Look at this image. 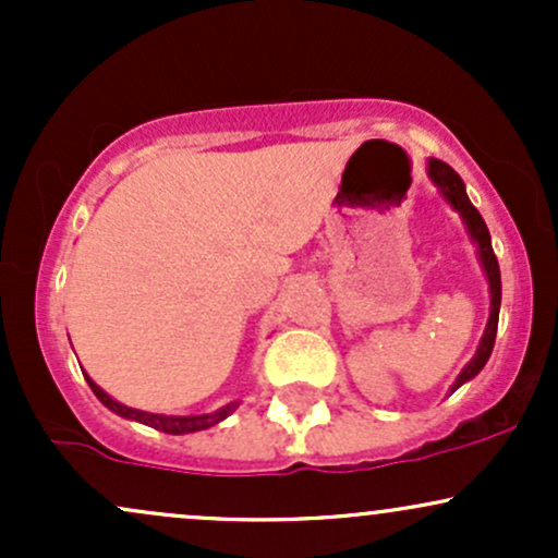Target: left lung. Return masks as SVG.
I'll use <instances>...</instances> for the list:
<instances>
[{"label":"left lung","instance_id":"8db88e82","mask_svg":"<svg viewBox=\"0 0 558 558\" xmlns=\"http://www.w3.org/2000/svg\"><path fill=\"white\" fill-rule=\"evenodd\" d=\"M430 178H433V183L444 191V196L451 202V207L464 217L466 228H470V235L475 239L477 248H480V259H483L485 275H488V283H490L488 328H485V332H483V341H480L477 354L472 356V362L466 364V367L462 369V375H459L457 383L451 386V390H457L459 386H464L466 380H472V377H475L480 369L485 367V362L490 360V351H493V343H496V330H498V310H501V270H498V259H496V254H493L488 226H485L483 215L477 213L475 204H472L470 196H466L464 183H462V178L457 175V170L448 168V165L440 162V159H430Z\"/></svg>","mask_w":558,"mask_h":558}]
</instances>
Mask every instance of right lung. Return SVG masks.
<instances>
[{"label": "right lung", "instance_id": "obj_1", "mask_svg": "<svg viewBox=\"0 0 558 558\" xmlns=\"http://www.w3.org/2000/svg\"><path fill=\"white\" fill-rule=\"evenodd\" d=\"M86 380H88V386H92L96 399L105 403L107 409H112L114 414H120V417H128V420H136V422H141V425H149V427H155V430H162L168 435H185V433L207 430V427H213V425H217V422H222L230 412H233L235 407H239V403H226V407L217 409V412H213V414H191V417H165V414H149V412H141V409L125 407V403H118L114 399H110L105 390L96 386L92 377H86Z\"/></svg>", "mask_w": 558, "mask_h": 558}]
</instances>
